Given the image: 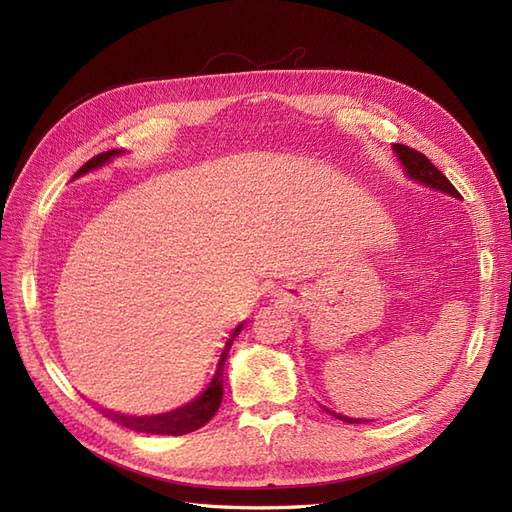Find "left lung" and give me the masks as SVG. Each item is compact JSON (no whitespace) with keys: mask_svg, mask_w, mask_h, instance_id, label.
I'll use <instances>...</instances> for the list:
<instances>
[{"mask_svg":"<svg viewBox=\"0 0 512 512\" xmlns=\"http://www.w3.org/2000/svg\"><path fill=\"white\" fill-rule=\"evenodd\" d=\"M393 149H395V153L399 156V162L404 164V168H406V173H408L410 179L427 185V188L440 190V192H444V194H451V196H455V198H461V194L455 190V185H453L451 181H448V179L440 173V170L423 156L421 151H416V149L406 147V145H393ZM327 412H329V410H327ZM331 414L337 416L339 421L359 423V418H348V416L335 414V412H331Z\"/></svg>","mask_w":512,"mask_h":512,"instance_id":"8db88e82","label":"left lung"}]
</instances>
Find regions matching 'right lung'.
I'll return each instance as SVG.
<instances>
[{"label": "right lung", "instance_id": "1", "mask_svg": "<svg viewBox=\"0 0 512 512\" xmlns=\"http://www.w3.org/2000/svg\"><path fill=\"white\" fill-rule=\"evenodd\" d=\"M121 149H111V151H104L98 153L96 158H91L89 162H85L79 170H76L74 177H81L89 170H94L102 164H106L111 158L121 156ZM243 324L232 331V335L226 339L224 350L220 354V361H218V369H215L213 380L209 382V386L205 389V393H200L194 401L190 404H185L177 410H170L164 414H156V416H126V414H119V412H111V410H104V416L111 418V421L134 429V431H143V433H158V436H183V433H190L196 431L203 425H207L211 418L218 412L220 404H222V395H224V363H226V356L228 350L235 342V337L241 333Z\"/></svg>", "mask_w": 512, "mask_h": 512}]
</instances>
